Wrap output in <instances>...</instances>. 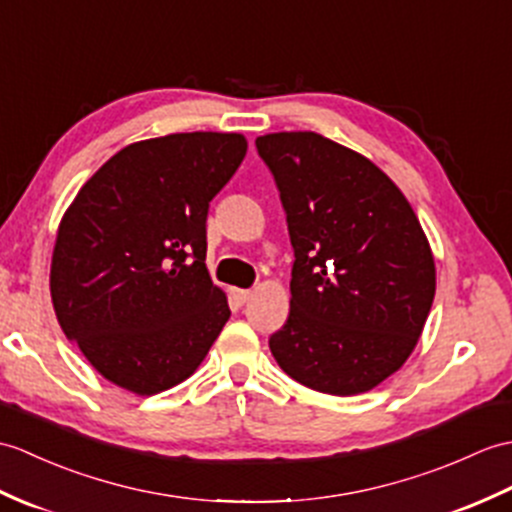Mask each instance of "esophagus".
Masks as SVG:
<instances>
[{"label": "esophagus", "instance_id": "34e87169", "mask_svg": "<svg viewBox=\"0 0 512 512\" xmlns=\"http://www.w3.org/2000/svg\"><path fill=\"white\" fill-rule=\"evenodd\" d=\"M251 294H253V290H244V288H231V296L233 299L237 301V303H246L248 299H251Z\"/></svg>", "mask_w": 512, "mask_h": 512}]
</instances>
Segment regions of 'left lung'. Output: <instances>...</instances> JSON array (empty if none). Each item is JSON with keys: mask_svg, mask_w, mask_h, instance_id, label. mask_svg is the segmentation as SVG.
<instances>
[{"mask_svg": "<svg viewBox=\"0 0 512 512\" xmlns=\"http://www.w3.org/2000/svg\"><path fill=\"white\" fill-rule=\"evenodd\" d=\"M294 248L290 316L268 344L296 382L360 395L408 360L436 292L434 257L399 187L318 133L255 139Z\"/></svg>", "mask_w": 512, "mask_h": 512, "instance_id": "left-lung-1", "label": "left lung"}]
</instances>
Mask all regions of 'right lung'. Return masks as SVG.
<instances>
[{
  "label": "right lung",
  "instance_id": "add662e5",
  "mask_svg": "<svg viewBox=\"0 0 512 512\" xmlns=\"http://www.w3.org/2000/svg\"><path fill=\"white\" fill-rule=\"evenodd\" d=\"M246 154L237 133L130 144L82 185L61 220L50 290L65 336L137 395L192 375L227 323L207 257L209 202Z\"/></svg>",
  "mask_w": 512,
  "mask_h": 512
}]
</instances>
